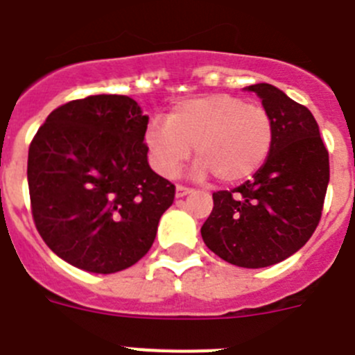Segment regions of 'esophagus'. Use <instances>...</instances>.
I'll return each instance as SVG.
<instances>
[{
    "mask_svg": "<svg viewBox=\"0 0 355 355\" xmlns=\"http://www.w3.org/2000/svg\"><path fill=\"white\" fill-rule=\"evenodd\" d=\"M191 188L190 187H184V184H178V187H175V197H184V195H188V193H191Z\"/></svg>",
    "mask_w": 355,
    "mask_h": 355,
    "instance_id": "34e87169",
    "label": "esophagus"
}]
</instances>
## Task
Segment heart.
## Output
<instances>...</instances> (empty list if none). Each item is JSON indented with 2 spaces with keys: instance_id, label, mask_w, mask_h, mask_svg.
I'll return each mask as SVG.
<instances>
[{
  "instance_id": "heart-1",
  "label": "heart",
  "mask_w": 355,
  "mask_h": 355,
  "mask_svg": "<svg viewBox=\"0 0 355 355\" xmlns=\"http://www.w3.org/2000/svg\"><path fill=\"white\" fill-rule=\"evenodd\" d=\"M275 126L268 110L232 95L187 100L167 123L153 121L146 132L156 171L174 175L190 158L191 148L199 172H213L223 183L255 174L268 160Z\"/></svg>"
}]
</instances>
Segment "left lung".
I'll return each instance as SVG.
<instances>
[{
	"label": "left lung",
	"instance_id": "1",
	"mask_svg": "<svg viewBox=\"0 0 355 355\" xmlns=\"http://www.w3.org/2000/svg\"><path fill=\"white\" fill-rule=\"evenodd\" d=\"M275 126L268 160L253 180L213 193L200 234L207 248L239 268H268L303 248L320 222L329 153L313 114L271 84L248 86Z\"/></svg>",
	"mask_w": 355,
	"mask_h": 355
}]
</instances>
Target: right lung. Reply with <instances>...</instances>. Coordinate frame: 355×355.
I'll return each mask as SVG.
<instances>
[{
  "instance_id": "add662e5",
  "label": "right lung",
  "mask_w": 355,
  "mask_h": 355,
  "mask_svg": "<svg viewBox=\"0 0 355 355\" xmlns=\"http://www.w3.org/2000/svg\"><path fill=\"white\" fill-rule=\"evenodd\" d=\"M135 100L95 95L47 116L28 153L31 214L45 245L89 272L142 259L175 187L148 164V130Z\"/></svg>"
}]
</instances>
